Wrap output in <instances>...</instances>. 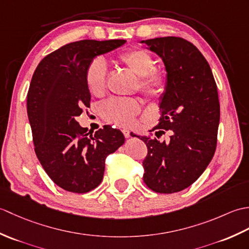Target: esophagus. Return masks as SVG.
Wrapping results in <instances>:
<instances>
[{"instance_id": "obj_1", "label": "esophagus", "mask_w": 249, "mask_h": 249, "mask_svg": "<svg viewBox=\"0 0 249 249\" xmlns=\"http://www.w3.org/2000/svg\"><path fill=\"white\" fill-rule=\"evenodd\" d=\"M122 133H123L125 138H129V137H130V131H129V129H127V128H123V129H122Z\"/></svg>"}]
</instances>
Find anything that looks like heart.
<instances>
[{"label":"heart","instance_id":"heart-1","mask_svg":"<svg viewBox=\"0 0 249 249\" xmlns=\"http://www.w3.org/2000/svg\"><path fill=\"white\" fill-rule=\"evenodd\" d=\"M120 60L136 76L140 77L139 89L146 95H160L165 91L167 77L165 72L154 70V59L144 50L134 49L120 55ZM107 64L98 57L88 66L86 80L89 91L93 95H102L106 89ZM138 100L127 97H113L102 106V116L109 123L126 126L140 112Z\"/></svg>","mask_w":249,"mask_h":249}]
</instances>
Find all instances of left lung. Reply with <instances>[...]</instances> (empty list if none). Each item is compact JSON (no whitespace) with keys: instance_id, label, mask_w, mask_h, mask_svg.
<instances>
[{"instance_id":"left-lung-1","label":"left lung","mask_w":249,"mask_h":249,"mask_svg":"<svg viewBox=\"0 0 249 249\" xmlns=\"http://www.w3.org/2000/svg\"><path fill=\"white\" fill-rule=\"evenodd\" d=\"M140 44L162 60L167 86L160 97V123L153 129L156 137L131 136L147 147L142 162L146 186L178 193L197 181L214 156L220 116L217 87L208 61L189 41L168 36ZM166 130L172 131L171 139L160 142Z\"/></svg>"}]
</instances>
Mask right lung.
I'll list each match as a JSON object with an SVG mask.
<instances>
[{"label": "right lung", "instance_id": "right-lung-1", "mask_svg": "<svg viewBox=\"0 0 249 249\" xmlns=\"http://www.w3.org/2000/svg\"><path fill=\"white\" fill-rule=\"evenodd\" d=\"M125 43L84 39L67 44L46 55L32 77L26 110L36 156L52 181L67 192L96 188L106 157L125 141L110 126L92 135L76 121L91 102L86 80L89 63Z\"/></svg>", "mask_w": 249, "mask_h": 249}]
</instances>
